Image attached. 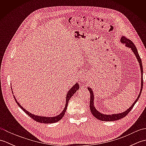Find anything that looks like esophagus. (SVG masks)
I'll use <instances>...</instances> for the list:
<instances>
[{
	"label": "esophagus",
	"mask_w": 146,
	"mask_h": 146,
	"mask_svg": "<svg viewBox=\"0 0 146 146\" xmlns=\"http://www.w3.org/2000/svg\"><path fill=\"white\" fill-rule=\"evenodd\" d=\"M86 79H87V77H86L85 75H82L81 77H80V80H81L82 81H85Z\"/></svg>",
	"instance_id": "obj_1"
}]
</instances>
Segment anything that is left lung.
<instances>
[{"instance_id": "left-lung-1", "label": "left lung", "mask_w": 146, "mask_h": 146, "mask_svg": "<svg viewBox=\"0 0 146 146\" xmlns=\"http://www.w3.org/2000/svg\"><path fill=\"white\" fill-rule=\"evenodd\" d=\"M120 41L123 44H125L126 46H127L128 48H131L132 51L134 52L135 56L137 59V61H139V65H140L141 67V92L139 93V95L138 96V97L137 99L135 100L134 102V104L132 105V106H131L129 109L125 110V111H123V113H117V114H112V115H106V114H103L100 112H99L98 110H96L95 107H94V92H93L91 88L88 87V90L90 92V108L91 112L93 114L95 118H97V119L102 120V121H115L117 120H119L120 119H122L124 117H125L127 115L129 111H131L132 108L134 107V105L136 104V102H137L139 98L140 97L141 92L142 90V87H143V68H142V61L141 59L140 58V56H139L137 49L136 48L135 46L134 45V43L131 40L127 39L124 36H122L120 39Z\"/></svg>"}]
</instances>
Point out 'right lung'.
<instances>
[{
	"mask_svg": "<svg viewBox=\"0 0 146 146\" xmlns=\"http://www.w3.org/2000/svg\"><path fill=\"white\" fill-rule=\"evenodd\" d=\"M79 89V85L78 83H75L74 86H73L72 88H71L69 91H68V94L66 95V104H65V107L63 109V111L60 113L56 117H41V116H38V115H35L29 113L28 111H27L25 108H24L23 107L21 106V105L18 103L17 102L16 98H15L14 95V98L15 99V102H16V103L17 104V105L19 106L20 107V108H21V109L23 110L24 112L26 113H27L28 115L31 117L33 120H35L36 122H38L40 123H55V122H58L59 120H60L63 117L64 115L65 114V111L66 110V108H67V106H68V102H69V100L71 98V97L74 95V94H75V92L78 90ZM12 94H13V92H12Z\"/></svg>",
	"mask_w": 146,
	"mask_h": 146,
	"instance_id": "1",
	"label": "right lung"
}]
</instances>
